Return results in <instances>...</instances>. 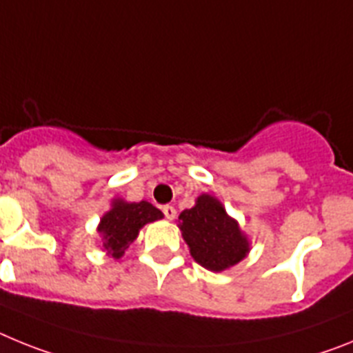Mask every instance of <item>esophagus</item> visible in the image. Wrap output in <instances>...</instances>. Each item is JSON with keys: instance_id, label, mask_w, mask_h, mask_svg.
<instances>
[{"instance_id": "34e87169", "label": "esophagus", "mask_w": 353, "mask_h": 353, "mask_svg": "<svg viewBox=\"0 0 353 353\" xmlns=\"http://www.w3.org/2000/svg\"><path fill=\"white\" fill-rule=\"evenodd\" d=\"M163 213H165V216H167L168 220H174V219H176L177 211H176V208H174V206H163Z\"/></svg>"}]
</instances>
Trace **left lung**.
Segmentation results:
<instances>
[{"label":"left lung","mask_w":353,"mask_h":353,"mask_svg":"<svg viewBox=\"0 0 353 353\" xmlns=\"http://www.w3.org/2000/svg\"><path fill=\"white\" fill-rule=\"evenodd\" d=\"M177 228L190 256L210 272L232 268L250 252L249 236L211 194H201L194 208L181 211Z\"/></svg>","instance_id":"8db88e82"}]
</instances>
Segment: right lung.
<instances>
[{
    "label": "right lung",
    "mask_w": 353,
    "mask_h": 353,
    "mask_svg": "<svg viewBox=\"0 0 353 353\" xmlns=\"http://www.w3.org/2000/svg\"><path fill=\"white\" fill-rule=\"evenodd\" d=\"M163 219V213L151 202H128L122 197L112 199L110 210L101 216L97 232L101 236L99 247L106 256L121 259L125 249L139 238L145 223Z\"/></svg>",
    "instance_id": "obj_1"
}]
</instances>
